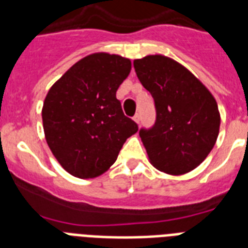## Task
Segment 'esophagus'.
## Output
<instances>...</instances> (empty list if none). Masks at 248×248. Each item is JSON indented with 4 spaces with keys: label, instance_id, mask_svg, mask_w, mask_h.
Wrapping results in <instances>:
<instances>
[{
    "label": "esophagus",
    "instance_id": "1",
    "mask_svg": "<svg viewBox=\"0 0 248 248\" xmlns=\"http://www.w3.org/2000/svg\"><path fill=\"white\" fill-rule=\"evenodd\" d=\"M134 121H135L136 124H139V122H140V114H139V113H136L135 116H134Z\"/></svg>",
    "mask_w": 248,
    "mask_h": 248
}]
</instances>
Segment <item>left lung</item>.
<instances>
[{
	"mask_svg": "<svg viewBox=\"0 0 248 248\" xmlns=\"http://www.w3.org/2000/svg\"><path fill=\"white\" fill-rule=\"evenodd\" d=\"M136 76L155 99L153 127L139 135L155 169L183 175L203 162L215 145L220 113L207 87L180 63L163 55L134 60Z\"/></svg>",
	"mask_w": 248,
	"mask_h": 248,
	"instance_id": "left-lung-1",
	"label": "left lung"
}]
</instances>
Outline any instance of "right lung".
I'll use <instances>...</instances> for the list:
<instances>
[{
	"mask_svg": "<svg viewBox=\"0 0 248 248\" xmlns=\"http://www.w3.org/2000/svg\"><path fill=\"white\" fill-rule=\"evenodd\" d=\"M130 59L95 52L72 65L48 90L42 108L45 138L58 162L79 179L100 176L138 132L116 97Z\"/></svg>",
	"mask_w": 248,
	"mask_h": 248,
	"instance_id": "1",
	"label": "right lung"
}]
</instances>
